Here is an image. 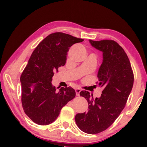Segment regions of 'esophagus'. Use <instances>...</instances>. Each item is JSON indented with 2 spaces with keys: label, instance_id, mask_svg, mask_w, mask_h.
Instances as JSON below:
<instances>
[{
  "label": "esophagus",
  "instance_id": "34e87169",
  "mask_svg": "<svg viewBox=\"0 0 147 147\" xmlns=\"http://www.w3.org/2000/svg\"><path fill=\"white\" fill-rule=\"evenodd\" d=\"M75 90H76V96H80V92H81V89H80V88H76Z\"/></svg>",
  "mask_w": 147,
  "mask_h": 147
}]
</instances>
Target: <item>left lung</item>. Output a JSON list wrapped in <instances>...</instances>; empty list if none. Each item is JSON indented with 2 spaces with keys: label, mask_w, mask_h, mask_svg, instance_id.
Returning <instances> with one entry per match:
<instances>
[{
  "label": "left lung",
  "mask_w": 147,
  "mask_h": 147,
  "mask_svg": "<svg viewBox=\"0 0 147 147\" xmlns=\"http://www.w3.org/2000/svg\"><path fill=\"white\" fill-rule=\"evenodd\" d=\"M92 47L102 51L103 60L98 69L99 84L104 90L100 98L87 91L80 96L87 100L88 112L76 114L77 126L88 134H97L111 126L124 109L132 91L134 76L127 55L113 40H89Z\"/></svg>",
  "instance_id": "left-lung-1"
}]
</instances>
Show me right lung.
Listing matches in <instances>:
<instances>
[{
    "label": "right lung",
    "mask_w": 147,
    "mask_h": 147,
    "mask_svg": "<svg viewBox=\"0 0 147 147\" xmlns=\"http://www.w3.org/2000/svg\"><path fill=\"white\" fill-rule=\"evenodd\" d=\"M84 39L54 33L35 48L21 74V101L25 114L35 123L47 125L55 121L61 108L76 96L71 87L53 86L54 72L65 63L69 48Z\"/></svg>",
    "instance_id": "add662e5"
}]
</instances>
